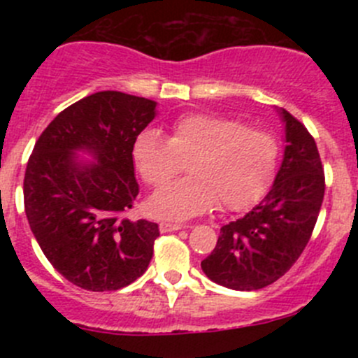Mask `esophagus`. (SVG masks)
<instances>
[{
	"label": "esophagus",
	"instance_id": "34e87169",
	"mask_svg": "<svg viewBox=\"0 0 358 358\" xmlns=\"http://www.w3.org/2000/svg\"><path fill=\"white\" fill-rule=\"evenodd\" d=\"M185 225H182V223H176V222H161L159 223V230H161L162 234L164 232H175V230H180L183 229Z\"/></svg>",
	"mask_w": 358,
	"mask_h": 358
}]
</instances>
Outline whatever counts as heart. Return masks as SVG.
I'll return each mask as SVG.
<instances>
[{
  "mask_svg": "<svg viewBox=\"0 0 358 358\" xmlns=\"http://www.w3.org/2000/svg\"><path fill=\"white\" fill-rule=\"evenodd\" d=\"M279 143L270 131L251 128L239 119L208 112L182 115L169 138L145 129L133 143V161L147 185H168L189 168L190 176L150 197L149 209L159 218L185 220L220 202L227 211L255 204L272 183Z\"/></svg>",
  "mask_w": 358,
  "mask_h": 358,
  "instance_id": "b5f03b06",
  "label": "heart"
}]
</instances>
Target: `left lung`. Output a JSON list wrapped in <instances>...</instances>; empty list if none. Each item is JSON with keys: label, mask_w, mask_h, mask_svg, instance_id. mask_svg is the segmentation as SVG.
Returning a JSON list of instances; mask_svg holds the SVG:
<instances>
[{"label": "left lung", "mask_w": 358, "mask_h": 358, "mask_svg": "<svg viewBox=\"0 0 358 358\" xmlns=\"http://www.w3.org/2000/svg\"><path fill=\"white\" fill-rule=\"evenodd\" d=\"M280 115L287 145L272 189L220 229L215 249L201 262L213 282L230 289L258 291L280 279L308 244L322 206L326 178L315 140L289 112Z\"/></svg>", "instance_id": "left-lung-1"}]
</instances>
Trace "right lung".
<instances>
[{"label": "right lung", "instance_id": "right-lung-1", "mask_svg": "<svg viewBox=\"0 0 358 358\" xmlns=\"http://www.w3.org/2000/svg\"><path fill=\"white\" fill-rule=\"evenodd\" d=\"M156 117V102L99 92L64 109L29 157L24 206L53 268L86 291H117L149 266L157 223L124 216L138 196L133 143ZM76 150L94 154L81 163Z\"/></svg>", "mask_w": 358, "mask_h": 358}]
</instances>
